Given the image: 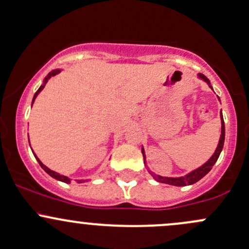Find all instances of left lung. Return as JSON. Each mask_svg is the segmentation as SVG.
Returning <instances> with one entry per match:
<instances>
[{
  "mask_svg": "<svg viewBox=\"0 0 249 249\" xmlns=\"http://www.w3.org/2000/svg\"><path fill=\"white\" fill-rule=\"evenodd\" d=\"M197 76H198V78H200V80H203L204 82L208 83L209 87H210L211 89H213V87H211V83H210V81H209L208 77L204 76L203 74H198ZM218 100H219V98H218ZM221 125H222V126H221V137H219L218 145H217L216 150H214V153L213 154V156H211V158L209 159L208 161L205 162V163L201 164V166L198 167V168L193 169L192 172H190V173H188V174L184 175V177L169 178V177H161V175L154 174V172H151L150 169L148 168V166H146L145 151H144V149H143V146H142L143 159H144V164H145L146 169H148V172L150 173L151 177H153L154 179L156 180V181L162 182V184L173 185V186H187V185H193V184H196V182H197V181H199L201 178L205 177V175L211 171L213 166L214 163H216V161L219 158V154H221L222 149H223L224 137H226V127H224V120H223V114H222V111H221Z\"/></svg>",
  "mask_w": 249,
  "mask_h": 249,
  "instance_id": "obj_1",
  "label": "left lung"
}]
</instances>
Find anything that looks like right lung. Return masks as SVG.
I'll return each mask as SVG.
<instances>
[{"instance_id": "add662e5", "label": "right lung", "mask_w": 249, "mask_h": 249, "mask_svg": "<svg viewBox=\"0 0 249 249\" xmlns=\"http://www.w3.org/2000/svg\"><path fill=\"white\" fill-rule=\"evenodd\" d=\"M62 71V69H54V70H52L51 72H49L48 75H46V77L44 78V82H43V85L40 86V87H39V89L36 91V94H35V96H33V100H32V105H33V103H35V100H36V96H38V94L40 93L41 90L44 89V87H45V85L46 83H48V81L50 80V78H51L52 76H54V75H57V74H59V72ZM28 143H30V140H28ZM33 155L36 156V161L39 162V164H40V167L41 168L44 169V171H45L46 173H48V174L50 175V177H52L53 178V179H56V180H59V181H62V182H65V184H70V181H71V179H70L69 177H65V175H62V174H59V173H57V172H54V171H51V169L50 168H48V167L45 166V164L43 163V162L40 161V160H39L38 158H36V155L35 153H33ZM77 182H85V181H87V180H83V179H81V180H76Z\"/></svg>"}]
</instances>
